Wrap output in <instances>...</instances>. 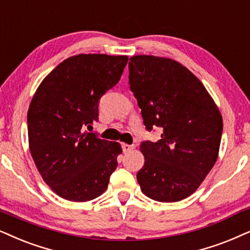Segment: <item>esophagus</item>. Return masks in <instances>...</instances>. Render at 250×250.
<instances>
[{
    "mask_svg": "<svg viewBox=\"0 0 250 250\" xmlns=\"http://www.w3.org/2000/svg\"><path fill=\"white\" fill-rule=\"evenodd\" d=\"M122 148H123V151H124V153H129V151H132L133 149H134V146L127 145V144H123Z\"/></svg>",
    "mask_w": 250,
    "mask_h": 250,
    "instance_id": "1",
    "label": "esophagus"
}]
</instances>
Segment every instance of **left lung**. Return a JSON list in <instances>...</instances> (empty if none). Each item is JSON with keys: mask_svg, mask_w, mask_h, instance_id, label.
Masks as SVG:
<instances>
[{"mask_svg": "<svg viewBox=\"0 0 250 250\" xmlns=\"http://www.w3.org/2000/svg\"><path fill=\"white\" fill-rule=\"evenodd\" d=\"M129 88L157 142L140 146L145 165L137 174L142 193L177 202L195 192L218 158L223 118L211 95L179 62L153 55L129 58Z\"/></svg>", "mask_w": 250, "mask_h": 250, "instance_id": "1", "label": "left lung"}]
</instances>
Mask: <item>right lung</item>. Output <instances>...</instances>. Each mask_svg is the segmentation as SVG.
Returning a JSON list of instances; mask_svg holds the SVG:
<instances>
[{
	"label": "right lung",
	"mask_w": 250,
	"mask_h": 250,
	"mask_svg": "<svg viewBox=\"0 0 250 250\" xmlns=\"http://www.w3.org/2000/svg\"><path fill=\"white\" fill-rule=\"evenodd\" d=\"M127 56L79 54L42 80L27 112L35 167L54 193L73 202L96 199L108 187L122 147L83 132L99 116V101L116 86Z\"/></svg>",
	"instance_id": "right-lung-1"
}]
</instances>
